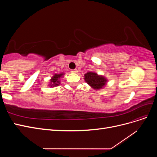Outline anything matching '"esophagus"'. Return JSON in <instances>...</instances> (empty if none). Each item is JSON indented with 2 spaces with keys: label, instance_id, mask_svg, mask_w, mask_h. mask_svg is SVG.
<instances>
[{
  "label": "esophagus",
  "instance_id": "34e87169",
  "mask_svg": "<svg viewBox=\"0 0 157 157\" xmlns=\"http://www.w3.org/2000/svg\"><path fill=\"white\" fill-rule=\"evenodd\" d=\"M71 72H72L73 73H77V69H72L71 71Z\"/></svg>",
  "mask_w": 157,
  "mask_h": 157
}]
</instances>
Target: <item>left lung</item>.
Listing matches in <instances>:
<instances>
[{"instance_id": "8db88e82", "label": "left lung", "mask_w": 157, "mask_h": 157, "mask_svg": "<svg viewBox=\"0 0 157 157\" xmlns=\"http://www.w3.org/2000/svg\"><path fill=\"white\" fill-rule=\"evenodd\" d=\"M84 79L94 89L99 90L105 84L106 79L102 76H99L96 73L89 72L84 75Z\"/></svg>"}]
</instances>
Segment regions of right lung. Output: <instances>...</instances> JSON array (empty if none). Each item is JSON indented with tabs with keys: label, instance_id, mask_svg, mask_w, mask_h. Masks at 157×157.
<instances>
[{
	"label": "right lung",
	"instance_id": "add662e5",
	"mask_svg": "<svg viewBox=\"0 0 157 157\" xmlns=\"http://www.w3.org/2000/svg\"><path fill=\"white\" fill-rule=\"evenodd\" d=\"M63 74H56L54 76L53 78H52L51 79V86H58L59 84V78L61 77V75H62Z\"/></svg>",
	"mask_w": 157,
	"mask_h": 157
}]
</instances>
